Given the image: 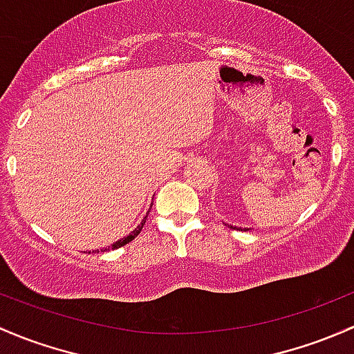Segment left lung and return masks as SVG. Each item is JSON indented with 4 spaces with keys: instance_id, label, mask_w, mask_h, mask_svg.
<instances>
[{
    "instance_id": "left-lung-1",
    "label": "left lung",
    "mask_w": 354,
    "mask_h": 354,
    "mask_svg": "<svg viewBox=\"0 0 354 354\" xmlns=\"http://www.w3.org/2000/svg\"><path fill=\"white\" fill-rule=\"evenodd\" d=\"M241 230H249V229H241Z\"/></svg>"
}]
</instances>
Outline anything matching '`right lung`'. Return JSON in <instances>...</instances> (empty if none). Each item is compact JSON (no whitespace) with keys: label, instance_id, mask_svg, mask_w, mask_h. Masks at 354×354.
Segmentation results:
<instances>
[{"label":"right lung","instance_id":"right-lung-1","mask_svg":"<svg viewBox=\"0 0 354 354\" xmlns=\"http://www.w3.org/2000/svg\"><path fill=\"white\" fill-rule=\"evenodd\" d=\"M147 215H149V214H147ZM147 215H146V217H147ZM146 217H144V221L140 222L139 225H137V229H133L132 232H130L127 237H124V239H120V241H117V243L111 244V245H110V249H118V248H122V245H125L127 243H130V241H132V239H136V237L139 236V234H140V230H142L144 224H146Z\"/></svg>","mask_w":354,"mask_h":354}]
</instances>
